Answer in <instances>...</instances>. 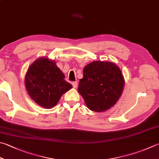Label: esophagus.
Segmentation results:
<instances>
[{
	"label": "esophagus",
	"mask_w": 159,
	"mask_h": 159,
	"mask_svg": "<svg viewBox=\"0 0 159 159\" xmlns=\"http://www.w3.org/2000/svg\"><path fill=\"white\" fill-rule=\"evenodd\" d=\"M77 84H78V83H77V82H72V85H73V88H75V89L77 87Z\"/></svg>",
	"instance_id": "obj_1"
}]
</instances>
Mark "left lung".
<instances>
[{"label":"left lung","instance_id":"left-lung-1","mask_svg":"<svg viewBox=\"0 0 159 159\" xmlns=\"http://www.w3.org/2000/svg\"><path fill=\"white\" fill-rule=\"evenodd\" d=\"M78 92L86 106L95 112H103L115 105L124 89L125 80L115 63L95 61L84 68Z\"/></svg>","mask_w":159,"mask_h":159}]
</instances>
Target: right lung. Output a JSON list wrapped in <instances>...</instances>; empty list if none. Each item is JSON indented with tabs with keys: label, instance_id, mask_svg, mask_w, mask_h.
<instances>
[{
	"label": "right lung",
	"instance_id": "add662e5",
	"mask_svg": "<svg viewBox=\"0 0 159 159\" xmlns=\"http://www.w3.org/2000/svg\"><path fill=\"white\" fill-rule=\"evenodd\" d=\"M64 78L55 60L40 57L28 68L25 76V89L37 104L51 109L57 105L62 95L73 87Z\"/></svg>",
	"mask_w": 159,
	"mask_h": 159
}]
</instances>
